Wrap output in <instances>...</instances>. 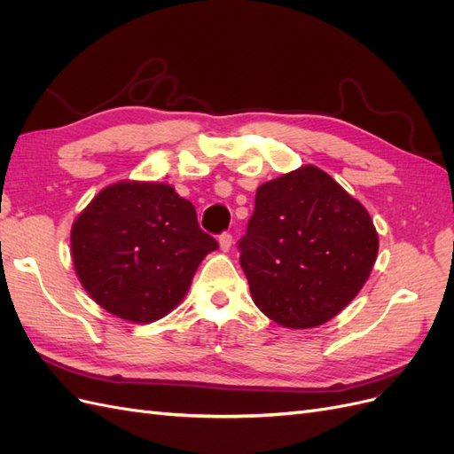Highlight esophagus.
Here are the masks:
<instances>
[{
  "label": "esophagus",
  "mask_w": 454,
  "mask_h": 454,
  "mask_svg": "<svg viewBox=\"0 0 454 454\" xmlns=\"http://www.w3.org/2000/svg\"><path fill=\"white\" fill-rule=\"evenodd\" d=\"M232 246V237L229 235V232H223L222 237H219V248H222L223 252H229Z\"/></svg>",
  "instance_id": "obj_1"
}]
</instances>
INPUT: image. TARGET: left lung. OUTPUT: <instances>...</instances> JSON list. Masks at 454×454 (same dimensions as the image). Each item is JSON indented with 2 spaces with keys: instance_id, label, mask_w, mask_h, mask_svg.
I'll return each mask as SVG.
<instances>
[{
  "instance_id": "8db88e82",
  "label": "left lung",
  "mask_w": 454,
  "mask_h": 454,
  "mask_svg": "<svg viewBox=\"0 0 454 454\" xmlns=\"http://www.w3.org/2000/svg\"><path fill=\"white\" fill-rule=\"evenodd\" d=\"M240 265L257 309L284 327L332 320L360 294L379 254L369 212L312 164L259 185Z\"/></svg>"
}]
</instances>
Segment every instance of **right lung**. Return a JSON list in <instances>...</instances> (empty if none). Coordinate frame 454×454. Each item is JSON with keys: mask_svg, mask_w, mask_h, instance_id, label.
<instances>
[{"mask_svg": "<svg viewBox=\"0 0 454 454\" xmlns=\"http://www.w3.org/2000/svg\"><path fill=\"white\" fill-rule=\"evenodd\" d=\"M70 244L90 299L134 324L170 314L202 259L217 250L200 231L193 204L168 184L140 180L104 187L75 217Z\"/></svg>", "mask_w": 454, "mask_h": 454, "instance_id": "right-lung-1", "label": "right lung"}]
</instances>
